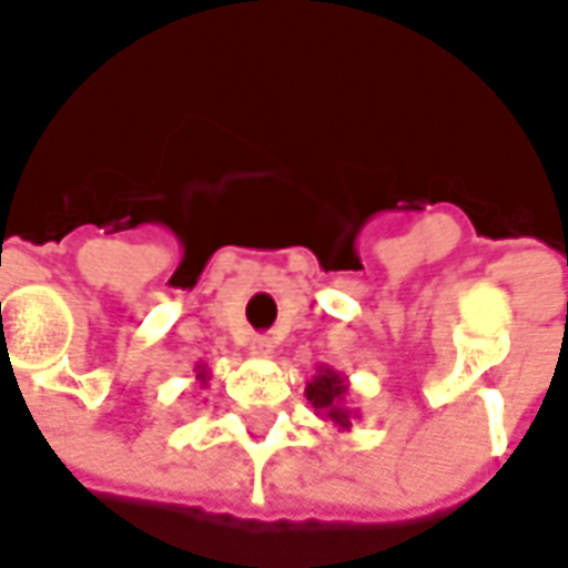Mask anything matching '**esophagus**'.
Listing matches in <instances>:
<instances>
[{
  "label": "esophagus",
  "instance_id": "esophagus-1",
  "mask_svg": "<svg viewBox=\"0 0 568 568\" xmlns=\"http://www.w3.org/2000/svg\"><path fill=\"white\" fill-rule=\"evenodd\" d=\"M248 351H252L254 357H270V354H273V342H270V338H264V335H254Z\"/></svg>",
  "mask_w": 568,
  "mask_h": 568
}]
</instances>
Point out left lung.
Returning <instances> with one entry per match:
<instances>
[{
  "label": "left lung",
  "instance_id": "8db88e82",
  "mask_svg": "<svg viewBox=\"0 0 568 568\" xmlns=\"http://www.w3.org/2000/svg\"><path fill=\"white\" fill-rule=\"evenodd\" d=\"M348 379L338 369L320 364L314 379L307 382V388H304V397H307V404L314 407L320 419H326L338 432H348L351 423L361 416L354 407H348Z\"/></svg>",
  "mask_w": 568,
  "mask_h": 568
}]
</instances>
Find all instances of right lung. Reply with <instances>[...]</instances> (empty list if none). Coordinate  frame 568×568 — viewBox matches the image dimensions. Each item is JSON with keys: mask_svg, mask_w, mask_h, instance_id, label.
Here are the masks:
<instances>
[{"mask_svg": "<svg viewBox=\"0 0 568 568\" xmlns=\"http://www.w3.org/2000/svg\"><path fill=\"white\" fill-rule=\"evenodd\" d=\"M195 379L202 382V385H207V382H211V369H207L204 364H199L195 366Z\"/></svg>", "mask_w": 568, "mask_h": 568, "instance_id": "obj_1", "label": "right lung"}]
</instances>
